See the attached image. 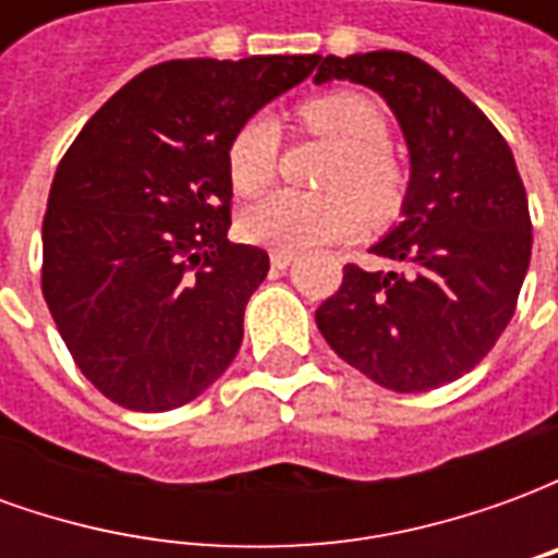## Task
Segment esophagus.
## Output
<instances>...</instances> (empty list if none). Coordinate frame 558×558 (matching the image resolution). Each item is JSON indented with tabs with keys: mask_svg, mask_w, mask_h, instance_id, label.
<instances>
[{
	"mask_svg": "<svg viewBox=\"0 0 558 558\" xmlns=\"http://www.w3.org/2000/svg\"><path fill=\"white\" fill-rule=\"evenodd\" d=\"M290 266H292L290 254H280V251H275V254H271V268H278V271H287Z\"/></svg>",
	"mask_w": 558,
	"mask_h": 558,
	"instance_id": "obj_1",
	"label": "esophagus"
}]
</instances>
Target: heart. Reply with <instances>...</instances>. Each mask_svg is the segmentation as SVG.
I'll return each instance as SVG.
<instances>
[{
  "label": "heart",
  "instance_id": "1",
  "mask_svg": "<svg viewBox=\"0 0 558 558\" xmlns=\"http://www.w3.org/2000/svg\"><path fill=\"white\" fill-rule=\"evenodd\" d=\"M302 125L338 148L326 172V196H302L290 191L263 196L242 215L244 239L280 251L304 254L343 242L359 230L362 211L386 218L400 203L403 179L388 155V122L374 101L352 92H331L302 104ZM280 128L268 113L244 122L227 148V170L239 194L263 191L278 163Z\"/></svg>",
  "mask_w": 558,
  "mask_h": 558
}]
</instances>
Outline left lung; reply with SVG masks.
Wrapping results in <instances>:
<instances>
[{
  "mask_svg": "<svg viewBox=\"0 0 558 558\" xmlns=\"http://www.w3.org/2000/svg\"><path fill=\"white\" fill-rule=\"evenodd\" d=\"M314 80L379 92L412 163L403 220L371 247L400 268H343L316 326L376 386L412 395L454 383L493 350L526 278L532 220L514 155L451 80L410 53L326 56Z\"/></svg>",
  "mask_w": 558,
  "mask_h": 558,
  "instance_id": "1",
  "label": "left lung"
}]
</instances>
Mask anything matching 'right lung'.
<instances>
[{"label": "right lung", "instance_id": "add662e5", "mask_svg": "<svg viewBox=\"0 0 558 558\" xmlns=\"http://www.w3.org/2000/svg\"><path fill=\"white\" fill-rule=\"evenodd\" d=\"M316 65L319 56L160 62L71 143L44 215L41 290L104 398L167 412L230 367L268 254L227 239V148Z\"/></svg>", "mask_w": 558, "mask_h": 558}]
</instances>
